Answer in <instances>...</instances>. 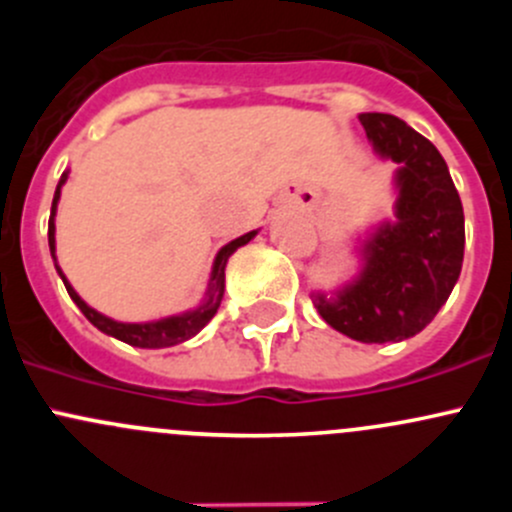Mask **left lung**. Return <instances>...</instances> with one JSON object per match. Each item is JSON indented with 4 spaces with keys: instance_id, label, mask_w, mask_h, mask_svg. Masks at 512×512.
Listing matches in <instances>:
<instances>
[{
    "instance_id": "8db88e82",
    "label": "left lung",
    "mask_w": 512,
    "mask_h": 512,
    "mask_svg": "<svg viewBox=\"0 0 512 512\" xmlns=\"http://www.w3.org/2000/svg\"><path fill=\"white\" fill-rule=\"evenodd\" d=\"M381 160L396 163L394 218L356 240L359 270L312 292L319 317L364 344L404 342L426 329L461 277L466 223L448 165L428 138L391 113H359Z\"/></svg>"
}]
</instances>
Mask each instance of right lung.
<instances>
[{"mask_svg":"<svg viewBox=\"0 0 512 512\" xmlns=\"http://www.w3.org/2000/svg\"><path fill=\"white\" fill-rule=\"evenodd\" d=\"M66 178H69V173L61 175L59 185H56L54 203H51L49 250H51V257H54L56 272H59V277H61V280H64L66 292H69V297L74 299L76 307H79L81 312H84V317L89 319V322L94 324L96 329H101L103 334H108V337L118 339V342H126V344H131V347H138V349L175 347V344L188 342L190 337H195V334H198L200 329H203L205 324H208L210 319L215 317V312H218L220 302H223V294H225V265H227V260H230V255L237 250V247L247 245V242H250L252 237L257 235V230L245 232V235L235 237V240L227 242V245L220 247V252H218V255H215L213 270H210L208 289H205V297H203V302L198 304V307L188 309V312L170 314V317H163V319H153V322H118V319L106 317V314L96 312L94 307H89V304H86L84 299L79 297V292H76V289L71 287V282L66 280V275H64V272H61V267H59V262H56V208H59L61 188H64Z\"/></svg>","mask_w":512,"mask_h":512,"instance_id":"1","label":"right lung"}]
</instances>
